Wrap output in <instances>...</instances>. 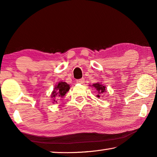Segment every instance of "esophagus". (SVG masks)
Returning <instances> with one entry per match:
<instances>
[{
  "label": "esophagus",
  "mask_w": 157,
  "mask_h": 157,
  "mask_svg": "<svg viewBox=\"0 0 157 157\" xmlns=\"http://www.w3.org/2000/svg\"><path fill=\"white\" fill-rule=\"evenodd\" d=\"M77 83H79V84H83L84 82V78H81L79 79H77L76 80Z\"/></svg>",
  "instance_id": "1"
}]
</instances>
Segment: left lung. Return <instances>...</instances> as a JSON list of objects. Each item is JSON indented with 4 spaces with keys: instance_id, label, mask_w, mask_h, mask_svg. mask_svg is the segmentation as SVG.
<instances>
[{
    "instance_id": "8db88e82",
    "label": "left lung",
    "mask_w": 157,
    "mask_h": 157,
    "mask_svg": "<svg viewBox=\"0 0 157 157\" xmlns=\"http://www.w3.org/2000/svg\"><path fill=\"white\" fill-rule=\"evenodd\" d=\"M92 86H94V88L96 89V90L99 94H103V93L106 91L105 86H103L102 84H99V83H96V84H94ZM98 97H100V95H98Z\"/></svg>"
}]
</instances>
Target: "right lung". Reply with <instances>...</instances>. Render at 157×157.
<instances>
[{"mask_svg": "<svg viewBox=\"0 0 157 157\" xmlns=\"http://www.w3.org/2000/svg\"><path fill=\"white\" fill-rule=\"evenodd\" d=\"M69 89H70V86L66 82H59V84L57 85L56 87L54 89V91L52 93L51 97L53 98L54 102H57L58 100L62 98L69 91Z\"/></svg>", "mask_w": 157, "mask_h": 157, "instance_id": "1", "label": "right lung"}]
</instances>
